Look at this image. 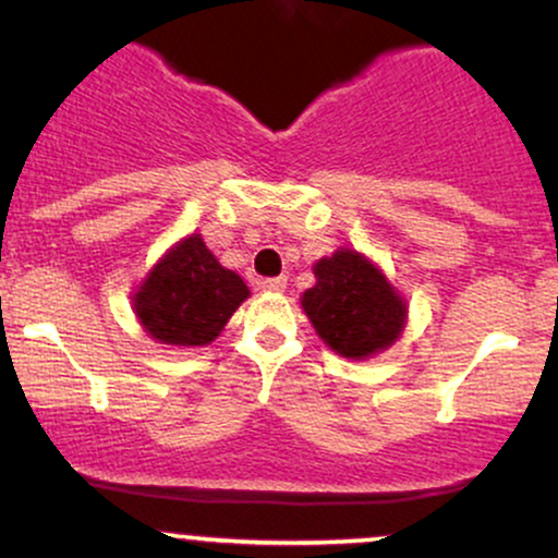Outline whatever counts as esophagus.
Masks as SVG:
<instances>
[{
    "instance_id": "esophagus-1",
    "label": "esophagus",
    "mask_w": 558,
    "mask_h": 558,
    "mask_svg": "<svg viewBox=\"0 0 558 558\" xmlns=\"http://www.w3.org/2000/svg\"><path fill=\"white\" fill-rule=\"evenodd\" d=\"M286 286H289V280H286V275H278V278H267V280H262V289L269 291V293H280V291H286Z\"/></svg>"
}]
</instances>
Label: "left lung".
I'll use <instances>...</instances> for the list:
<instances>
[{
  "instance_id": "8db88e82",
  "label": "left lung",
  "mask_w": 558,
  "mask_h": 558,
  "mask_svg": "<svg viewBox=\"0 0 558 558\" xmlns=\"http://www.w3.org/2000/svg\"><path fill=\"white\" fill-rule=\"evenodd\" d=\"M315 278V289L304 291L302 307L330 349L341 357L363 360L395 344L408 310L363 254L336 251L317 262Z\"/></svg>"
}]
</instances>
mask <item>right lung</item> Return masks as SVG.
Here are the masks:
<instances>
[{
    "instance_id": "right-lung-1",
    "label": "right lung",
    "mask_w": 558,
    "mask_h": 558,
    "mask_svg": "<svg viewBox=\"0 0 558 558\" xmlns=\"http://www.w3.org/2000/svg\"><path fill=\"white\" fill-rule=\"evenodd\" d=\"M246 296L241 275L219 265L204 238L190 235L153 267L134 293V312L161 344L204 347Z\"/></svg>"
}]
</instances>
